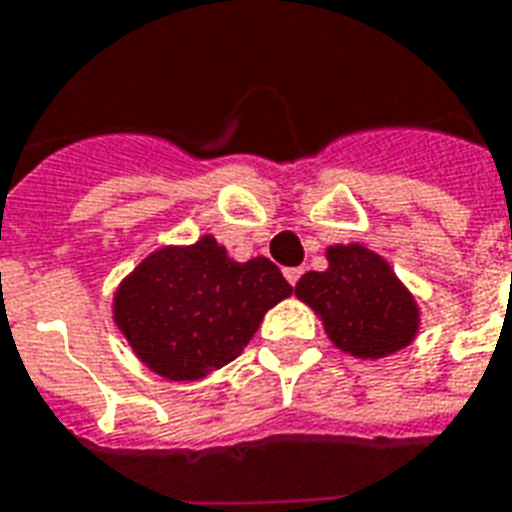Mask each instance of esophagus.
<instances>
[{"mask_svg":"<svg viewBox=\"0 0 512 512\" xmlns=\"http://www.w3.org/2000/svg\"><path fill=\"white\" fill-rule=\"evenodd\" d=\"M284 276H287L289 284L295 287L297 281H300V276H303V268H287V271H284Z\"/></svg>","mask_w":512,"mask_h":512,"instance_id":"1","label":"esophagus"}]
</instances>
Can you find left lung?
<instances>
[{
  "mask_svg": "<svg viewBox=\"0 0 512 512\" xmlns=\"http://www.w3.org/2000/svg\"><path fill=\"white\" fill-rule=\"evenodd\" d=\"M327 271H308L297 281L303 300L335 348L366 361L393 356L420 335L417 297L382 255L350 241L329 244Z\"/></svg>",
  "mask_w": 512,
  "mask_h": 512,
  "instance_id": "1",
  "label": "left lung"
}]
</instances>
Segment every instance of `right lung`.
I'll use <instances>...</instances> for the list:
<instances>
[{"instance_id": "right-lung-1", "label": "right lung", "mask_w": 512, "mask_h": 512, "mask_svg": "<svg viewBox=\"0 0 512 512\" xmlns=\"http://www.w3.org/2000/svg\"><path fill=\"white\" fill-rule=\"evenodd\" d=\"M292 287L268 257L239 263L204 233L148 252L114 292L111 313L132 353L154 374L193 382L241 356Z\"/></svg>"}]
</instances>
